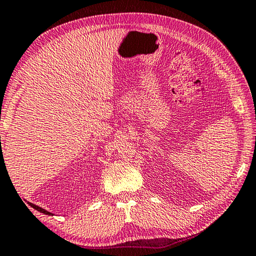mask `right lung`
<instances>
[{
  "label": "right lung",
  "instance_id": "add662e5",
  "mask_svg": "<svg viewBox=\"0 0 256 256\" xmlns=\"http://www.w3.org/2000/svg\"><path fill=\"white\" fill-rule=\"evenodd\" d=\"M28 204L31 206L33 209H36V210L40 211V212H42V214H52V212H50V211H47V210H45V209L40 208V206H36V204H32V203H28Z\"/></svg>",
  "mask_w": 256,
  "mask_h": 256
}]
</instances>
